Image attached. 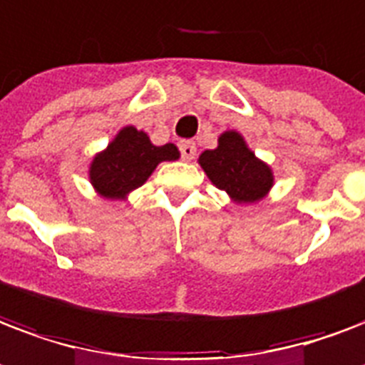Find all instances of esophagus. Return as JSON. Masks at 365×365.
<instances>
[{
    "label": "esophagus",
    "mask_w": 365,
    "mask_h": 365,
    "mask_svg": "<svg viewBox=\"0 0 365 365\" xmlns=\"http://www.w3.org/2000/svg\"><path fill=\"white\" fill-rule=\"evenodd\" d=\"M180 151H182V158L183 160H191L195 157V153H197V147H195L193 141H182L180 143Z\"/></svg>",
    "instance_id": "esophagus-1"
}]
</instances>
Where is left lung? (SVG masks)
I'll list each match as a JSON object with an SVG mask.
<instances>
[{"instance_id": "left-lung-1", "label": "left lung", "mask_w": 365, "mask_h": 365, "mask_svg": "<svg viewBox=\"0 0 365 365\" xmlns=\"http://www.w3.org/2000/svg\"><path fill=\"white\" fill-rule=\"evenodd\" d=\"M197 163L212 185L237 205L262 201L274 187L272 166L255 155L237 130L220 133L218 147L202 151Z\"/></svg>"}]
</instances>
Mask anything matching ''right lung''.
I'll return each instance as SVG.
<instances>
[{"label": "right lung", "mask_w": 365, "mask_h": 365, "mask_svg": "<svg viewBox=\"0 0 365 365\" xmlns=\"http://www.w3.org/2000/svg\"><path fill=\"white\" fill-rule=\"evenodd\" d=\"M180 158L174 143L155 145L143 130L124 126L103 151L91 158L90 183L93 191L108 201H126L128 195L141 187L160 163Z\"/></svg>", "instance_id": "1"}]
</instances>
